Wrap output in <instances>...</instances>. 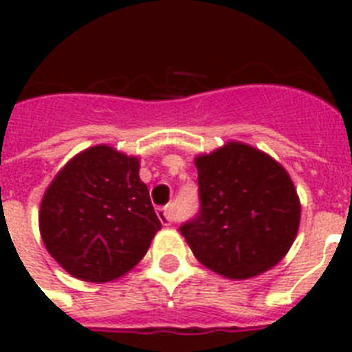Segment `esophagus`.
Instances as JSON below:
<instances>
[{"label": "esophagus", "instance_id": "obj_1", "mask_svg": "<svg viewBox=\"0 0 352 352\" xmlns=\"http://www.w3.org/2000/svg\"><path fill=\"white\" fill-rule=\"evenodd\" d=\"M157 214H158V219H160V222L164 223V226H170L173 222H176V217H174L173 208H169V206L158 208Z\"/></svg>", "mask_w": 352, "mask_h": 352}]
</instances>
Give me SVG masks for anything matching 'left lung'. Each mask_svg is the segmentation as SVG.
Returning <instances> with one entry per match:
<instances>
[{"label": "left lung", "mask_w": 352, "mask_h": 352, "mask_svg": "<svg viewBox=\"0 0 352 352\" xmlns=\"http://www.w3.org/2000/svg\"><path fill=\"white\" fill-rule=\"evenodd\" d=\"M201 210L179 227L197 261L226 278H252L287 254L301 206L287 170L243 142L195 158Z\"/></svg>", "instance_id": "obj_1"}]
</instances>
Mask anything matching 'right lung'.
<instances>
[{"label":"right lung","mask_w":352,"mask_h":352,"mask_svg":"<svg viewBox=\"0 0 352 352\" xmlns=\"http://www.w3.org/2000/svg\"><path fill=\"white\" fill-rule=\"evenodd\" d=\"M38 226L61 268L102 284L138 266L162 223L139 178V158L98 144L56 174L43 194Z\"/></svg>","instance_id":"add662e5"}]
</instances>
